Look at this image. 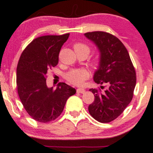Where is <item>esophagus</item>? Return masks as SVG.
<instances>
[{
  "instance_id": "esophagus-1",
  "label": "esophagus",
  "mask_w": 153,
  "mask_h": 153,
  "mask_svg": "<svg viewBox=\"0 0 153 153\" xmlns=\"http://www.w3.org/2000/svg\"><path fill=\"white\" fill-rule=\"evenodd\" d=\"M85 91V90L84 88H78L77 89V93H84Z\"/></svg>"
}]
</instances>
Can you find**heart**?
<instances>
[{
  "label": "heart",
  "instance_id": "b5f03b06",
  "mask_svg": "<svg viewBox=\"0 0 153 153\" xmlns=\"http://www.w3.org/2000/svg\"><path fill=\"white\" fill-rule=\"evenodd\" d=\"M74 50L75 53L77 52H86L89 54L90 48L86 44L82 43H77L74 45ZM99 65L98 59H95L93 61V65L97 67ZM89 75L85 70L83 69H75L72 70L65 75V78L71 83L75 85H82L85 80L88 78Z\"/></svg>",
  "mask_w": 153,
  "mask_h": 153
}]
</instances>
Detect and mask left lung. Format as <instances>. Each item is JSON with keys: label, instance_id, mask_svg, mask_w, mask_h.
<instances>
[{"label": "left lung", "instance_id": "1", "mask_svg": "<svg viewBox=\"0 0 153 153\" xmlns=\"http://www.w3.org/2000/svg\"><path fill=\"white\" fill-rule=\"evenodd\" d=\"M100 51V62L93 80L108 88H91L95 100L88 106L93 118L102 123H110L120 115L131 102L136 85V73L129 53L122 42L113 35L102 31L85 33ZM104 86L101 85L102 89Z\"/></svg>", "mask_w": 153, "mask_h": 153}]
</instances>
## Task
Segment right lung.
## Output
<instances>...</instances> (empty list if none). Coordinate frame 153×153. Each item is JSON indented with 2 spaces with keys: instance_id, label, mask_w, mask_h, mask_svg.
<instances>
[{
  "instance_id": "add662e5",
  "label": "right lung",
  "mask_w": 153,
  "mask_h": 153,
  "mask_svg": "<svg viewBox=\"0 0 153 153\" xmlns=\"http://www.w3.org/2000/svg\"><path fill=\"white\" fill-rule=\"evenodd\" d=\"M70 33L36 38L22 53L17 66L18 93L28 115L40 123H49L60 115L66 101L76 90L60 82L56 90L48 88L47 73L58 63L61 47Z\"/></svg>"
}]
</instances>
